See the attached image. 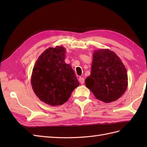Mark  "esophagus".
<instances>
[{"label": "esophagus", "mask_w": 147, "mask_h": 147, "mask_svg": "<svg viewBox=\"0 0 147 147\" xmlns=\"http://www.w3.org/2000/svg\"><path fill=\"white\" fill-rule=\"evenodd\" d=\"M79 82H80L81 84H83L84 82H85V80H84L83 77H80L79 78Z\"/></svg>", "instance_id": "obj_1"}]
</instances>
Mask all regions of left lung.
Here are the masks:
<instances>
[{
    "mask_svg": "<svg viewBox=\"0 0 147 147\" xmlns=\"http://www.w3.org/2000/svg\"><path fill=\"white\" fill-rule=\"evenodd\" d=\"M126 69L121 59L110 50H95L90 75L85 80L86 86L98 100L105 103L117 100L127 87Z\"/></svg>",
    "mask_w": 147,
    "mask_h": 147,
    "instance_id": "left-lung-1",
    "label": "left lung"
}]
</instances>
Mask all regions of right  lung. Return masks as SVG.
Listing matches in <instances>:
<instances>
[{"label": "right lung", "mask_w": 147, "mask_h": 147, "mask_svg": "<svg viewBox=\"0 0 147 147\" xmlns=\"http://www.w3.org/2000/svg\"><path fill=\"white\" fill-rule=\"evenodd\" d=\"M65 49L49 47L40 55L34 65L31 83L40 100L51 106L62 105L80 85L69 64L65 62Z\"/></svg>", "instance_id": "obj_1"}]
</instances>
